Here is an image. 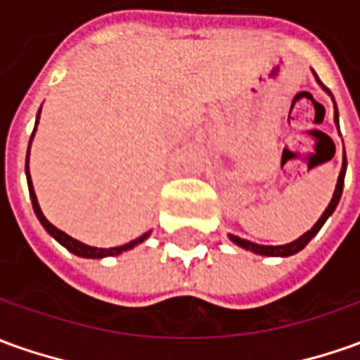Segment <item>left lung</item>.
Listing matches in <instances>:
<instances>
[{
  "mask_svg": "<svg viewBox=\"0 0 360 360\" xmlns=\"http://www.w3.org/2000/svg\"><path fill=\"white\" fill-rule=\"evenodd\" d=\"M315 75V72H314ZM317 78V75H315ZM317 82L321 84V80L317 78ZM323 86V84H321ZM323 90L329 94V96L333 98V94L329 92V88H325ZM335 104V100H333ZM335 122H337V128H339V112H337V106H335ZM345 171H347V158L343 155V167H341V173H339V179H337V187H335V193H333V199L331 202L327 205V209L323 211V214L319 217V221L315 222L314 226H311V231H307L305 234H302L297 240L290 242V244H282V246H264V244H254L250 240H244L240 236H234V234H229V238H231L236 246H240L244 250H250L254 254H260V256H292V254H297L300 250H303L305 246H307V242L314 238L317 232L321 231V226L325 224V221L333 214V211L337 209V205H339V200H341V195H343V183H345Z\"/></svg>",
  "mask_w": 360,
  "mask_h": 360,
  "instance_id": "obj_1",
  "label": "left lung"
}]
</instances>
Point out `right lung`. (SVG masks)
<instances>
[{"label":"right lung","mask_w":360,"mask_h":360,"mask_svg":"<svg viewBox=\"0 0 360 360\" xmlns=\"http://www.w3.org/2000/svg\"><path fill=\"white\" fill-rule=\"evenodd\" d=\"M39 116H41V108L37 112V122H35V129L37 124H39ZM35 129H33V134H31V139H29V148H31V141H33V136H35ZM25 173H27V185H29V195H31V202H33V211H35L37 219L39 222L45 226V231L55 238L57 242H60L68 252H72V254H77L80 258H106V256H118L122 252L131 250L134 246H138L139 242H143L149 236V232L146 234H141L139 238L136 240L128 242V244H124V246H114V248H96V246H88L84 242L77 240V238H72V236H68L67 232L58 231L55 224H51V222L46 221L45 214L41 211V207H39V202H37V195L35 191H33V183H31V175H29V149H27V163H25Z\"/></svg>","instance_id":"1"}]
</instances>
